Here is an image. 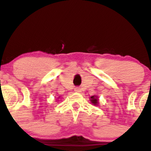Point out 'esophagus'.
Here are the masks:
<instances>
[{
    "label": "esophagus",
    "mask_w": 151,
    "mask_h": 151,
    "mask_svg": "<svg viewBox=\"0 0 151 151\" xmlns=\"http://www.w3.org/2000/svg\"><path fill=\"white\" fill-rule=\"evenodd\" d=\"M74 91H75L76 92H80V91H81V88L77 87V88H75V90H74Z\"/></svg>",
    "instance_id": "1"
}]
</instances>
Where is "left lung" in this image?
<instances>
[{
	"label": "left lung",
	"mask_w": 151,
	"mask_h": 151,
	"mask_svg": "<svg viewBox=\"0 0 151 151\" xmlns=\"http://www.w3.org/2000/svg\"><path fill=\"white\" fill-rule=\"evenodd\" d=\"M91 101L93 104L96 105L98 104V99H97L96 96H93L91 97Z\"/></svg>",
	"instance_id": "1"
}]
</instances>
